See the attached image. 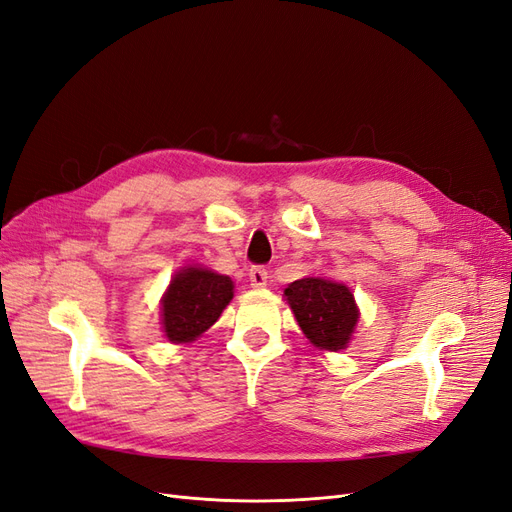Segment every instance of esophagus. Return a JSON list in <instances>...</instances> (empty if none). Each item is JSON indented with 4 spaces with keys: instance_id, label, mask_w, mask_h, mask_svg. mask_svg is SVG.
<instances>
[{
    "instance_id": "34e87169",
    "label": "esophagus",
    "mask_w": 512,
    "mask_h": 512,
    "mask_svg": "<svg viewBox=\"0 0 512 512\" xmlns=\"http://www.w3.org/2000/svg\"><path fill=\"white\" fill-rule=\"evenodd\" d=\"M267 279H269V271L264 267H252L250 269V284L252 288H264L267 286Z\"/></svg>"
}]
</instances>
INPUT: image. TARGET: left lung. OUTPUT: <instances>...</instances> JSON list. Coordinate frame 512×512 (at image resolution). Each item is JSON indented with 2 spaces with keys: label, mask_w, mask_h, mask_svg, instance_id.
Wrapping results in <instances>:
<instances>
[{
  "label": "left lung",
  "mask_w": 512,
  "mask_h": 512,
  "mask_svg": "<svg viewBox=\"0 0 512 512\" xmlns=\"http://www.w3.org/2000/svg\"><path fill=\"white\" fill-rule=\"evenodd\" d=\"M305 337L320 349H345L358 324L354 294L339 281L322 277L296 279L284 290Z\"/></svg>",
  "instance_id": "left-lung-1"
}]
</instances>
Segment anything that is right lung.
<instances>
[{"mask_svg":"<svg viewBox=\"0 0 512 512\" xmlns=\"http://www.w3.org/2000/svg\"><path fill=\"white\" fill-rule=\"evenodd\" d=\"M233 279L201 267L173 275L161 301L163 330L171 343H190L218 322L233 298Z\"/></svg>","mask_w":512,"mask_h":512,"instance_id":"right-lung-1","label":"right lung"}]
</instances>
